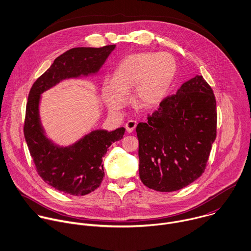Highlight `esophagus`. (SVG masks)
<instances>
[{
  "label": "esophagus",
  "mask_w": 251,
  "mask_h": 251,
  "mask_svg": "<svg viewBox=\"0 0 251 251\" xmlns=\"http://www.w3.org/2000/svg\"><path fill=\"white\" fill-rule=\"evenodd\" d=\"M136 122L135 121H128L126 124V131L127 132H132L134 130V128L136 127Z\"/></svg>",
  "instance_id": "1"
}]
</instances>
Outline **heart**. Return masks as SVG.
<instances>
[{
  "instance_id": "heart-1",
  "label": "heart",
  "mask_w": 251,
  "mask_h": 251,
  "mask_svg": "<svg viewBox=\"0 0 251 251\" xmlns=\"http://www.w3.org/2000/svg\"><path fill=\"white\" fill-rule=\"evenodd\" d=\"M176 61L169 53L139 52L124 58L113 80H105L102 91L109 108L126 107V93L134 88V100L147 108L159 105L166 97L176 74Z\"/></svg>"
}]
</instances>
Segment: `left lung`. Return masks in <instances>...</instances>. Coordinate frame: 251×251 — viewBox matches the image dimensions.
Returning <instances> with one entry per match:
<instances>
[{"instance_id": "left-lung-1", "label": "left lung", "mask_w": 251, "mask_h": 251, "mask_svg": "<svg viewBox=\"0 0 251 251\" xmlns=\"http://www.w3.org/2000/svg\"><path fill=\"white\" fill-rule=\"evenodd\" d=\"M136 127L139 176L157 191L181 189L205 171L217 135L216 99L202 75L166 97Z\"/></svg>"}]
</instances>
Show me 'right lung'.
Wrapping results in <instances>:
<instances>
[{"label": "right lung", "mask_w": 251, "mask_h": 251, "mask_svg": "<svg viewBox=\"0 0 251 251\" xmlns=\"http://www.w3.org/2000/svg\"><path fill=\"white\" fill-rule=\"evenodd\" d=\"M115 47L68 50L36 79L28 94L24 133L36 171L49 185L71 195H86L100 186L105 176L102 158L123 137L126 128L95 130L71 147H58L44 135L40 126V94L62 79L98 72Z\"/></svg>", "instance_id": "obj_1"}]
</instances>
